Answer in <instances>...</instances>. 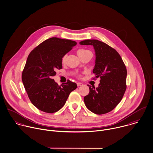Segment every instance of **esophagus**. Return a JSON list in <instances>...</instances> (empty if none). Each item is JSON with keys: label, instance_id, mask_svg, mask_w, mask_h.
<instances>
[{"label": "esophagus", "instance_id": "obj_1", "mask_svg": "<svg viewBox=\"0 0 153 153\" xmlns=\"http://www.w3.org/2000/svg\"><path fill=\"white\" fill-rule=\"evenodd\" d=\"M83 84H82V83H81V82H78L77 83V85H78V87H80V86H82Z\"/></svg>", "mask_w": 153, "mask_h": 153}]
</instances>
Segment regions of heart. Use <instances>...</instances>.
<instances>
[{"label":"heart","instance_id":"heart-1","mask_svg":"<svg viewBox=\"0 0 153 153\" xmlns=\"http://www.w3.org/2000/svg\"><path fill=\"white\" fill-rule=\"evenodd\" d=\"M88 51H88V50H85V49H79V50H78V51H77V53H78V56H81V55H82V54H84V53H85L86 52H88ZM65 60H66V56L65 55L64 56H63V57H62V63H64L65 62Z\"/></svg>","mask_w":153,"mask_h":153}]
</instances>
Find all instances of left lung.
<instances>
[{"instance_id": "1", "label": "left lung", "mask_w": 153, "mask_h": 153, "mask_svg": "<svg viewBox=\"0 0 153 153\" xmlns=\"http://www.w3.org/2000/svg\"><path fill=\"white\" fill-rule=\"evenodd\" d=\"M81 45H91L96 52L93 72L100 78L99 87L90 88L84 100L87 108L97 114L113 110L122 100L126 89L127 71L120 54L114 49L97 40H86Z\"/></svg>"}]
</instances>
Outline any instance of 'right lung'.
I'll use <instances>...</instances> for the list:
<instances>
[{"mask_svg":"<svg viewBox=\"0 0 153 153\" xmlns=\"http://www.w3.org/2000/svg\"><path fill=\"white\" fill-rule=\"evenodd\" d=\"M74 41L52 37L29 54L22 73V81L32 104L48 113L59 110L77 85L69 80L59 86L51 76L62 68V59L74 46Z\"/></svg>","mask_w":153,"mask_h":153,"instance_id":"right-lung-1","label":"right lung"}]
</instances>
